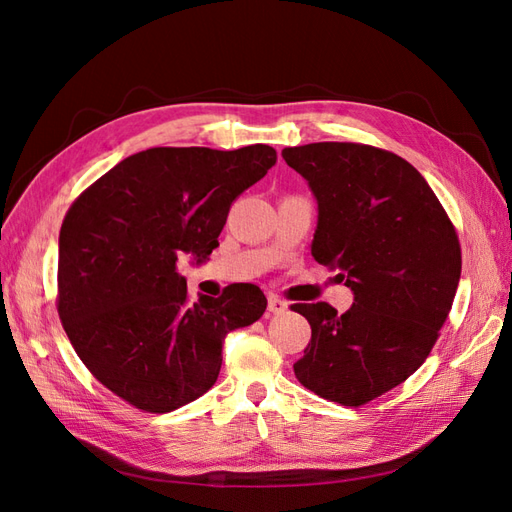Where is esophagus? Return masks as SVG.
I'll list each match as a JSON object with an SVG mask.
<instances>
[{
	"instance_id": "34e87169",
	"label": "esophagus",
	"mask_w": 512,
	"mask_h": 512,
	"mask_svg": "<svg viewBox=\"0 0 512 512\" xmlns=\"http://www.w3.org/2000/svg\"><path fill=\"white\" fill-rule=\"evenodd\" d=\"M286 309H288V303L280 297H275V294H271V297H269V312L271 314H284Z\"/></svg>"
}]
</instances>
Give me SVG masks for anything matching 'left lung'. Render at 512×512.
Returning a JSON list of instances; mask_svg holds the SVG:
<instances>
[{
	"label": "left lung",
	"instance_id": "8db88e82",
	"mask_svg": "<svg viewBox=\"0 0 512 512\" xmlns=\"http://www.w3.org/2000/svg\"><path fill=\"white\" fill-rule=\"evenodd\" d=\"M282 158L318 200L312 256L354 292L346 314L294 303L312 339L294 376L316 395L359 408L425 363L461 275L457 230L418 170L361 143L286 147Z\"/></svg>",
	"mask_w": 512,
	"mask_h": 512
}]
</instances>
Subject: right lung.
Masks as SVG:
<instances>
[{
    "mask_svg": "<svg viewBox=\"0 0 512 512\" xmlns=\"http://www.w3.org/2000/svg\"><path fill=\"white\" fill-rule=\"evenodd\" d=\"M269 145L151 147L121 160L68 209L57 312L85 367L130 406L164 414L207 393L224 337L267 309L254 284L190 301L181 252L205 260L230 205L267 175Z\"/></svg>",
    "mask_w": 512,
    "mask_h": 512,
    "instance_id": "1",
    "label": "right lung"
}]
</instances>
